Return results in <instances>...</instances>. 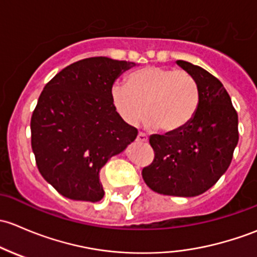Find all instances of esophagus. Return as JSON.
Returning a JSON list of instances; mask_svg holds the SVG:
<instances>
[{
    "instance_id": "1",
    "label": "esophagus",
    "mask_w": 257,
    "mask_h": 257,
    "mask_svg": "<svg viewBox=\"0 0 257 257\" xmlns=\"http://www.w3.org/2000/svg\"><path fill=\"white\" fill-rule=\"evenodd\" d=\"M147 136L145 134H142V132H140L139 135H137V139L136 141L137 142H141V144H144V142H147Z\"/></svg>"
}]
</instances>
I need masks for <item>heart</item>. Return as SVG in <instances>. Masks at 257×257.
I'll list each match as a JSON object with an SVG mask.
<instances>
[{"mask_svg":"<svg viewBox=\"0 0 257 257\" xmlns=\"http://www.w3.org/2000/svg\"><path fill=\"white\" fill-rule=\"evenodd\" d=\"M113 109L127 125L146 118L150 128L173 134L186 127L199 106V89L187 71L148 65L128 75L127 85L110 91Z\"/></svg>","mask_w":257,"mask_h":257,"instance_id":"obj_1","label":"heart"}]
</instances>
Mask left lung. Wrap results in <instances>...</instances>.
Wrapping results in <instances>:
<instances>
[{
    "label": "left lung",
    "mask_w": 257,
    "mask_h": 257,
    "mask_svg": "<svg viewBox=\"0 0 257 257\" xmlns=\"http://www.w3.org/2000/svg\"><path fill=\"white\" fill-rule=\"evenodd\" d=\"M176 63L194 78L199 106L186 127L150 137L155 160L142 169V177L160 194L195 197L229 168L239 141V121L229 94L215 76L189 62Z\"/></svg>",
    "instance_id": "left-lung-1"
}]
</instances>
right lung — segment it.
<instances>
[{"label": "right lung", "mask_w": 257, "mask_h": 257, "mask_svg": "<svg viewBox=\"0 0 257 257\" xmlns=\"http://www.w3.org/2000/svg\"><path fill=\"white\" fill-rule=\"evenodd\" d=\"M135 63L94 57L64 68L44 86L31 120L32 150L47 182L65 198L99 202L100 169L137 130L118 116L110 91Z\"/></svg>", "instance_id": "obj_1"}]
</instances>
